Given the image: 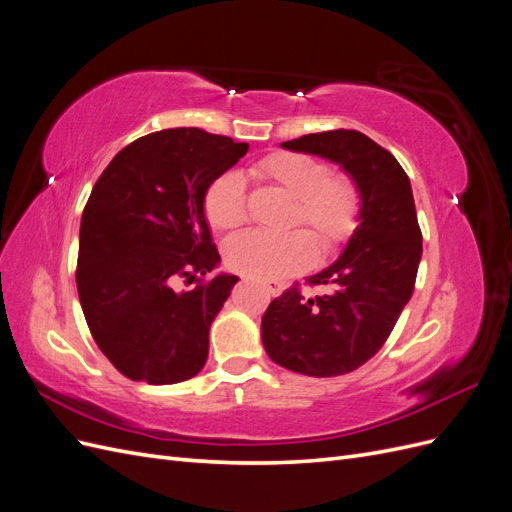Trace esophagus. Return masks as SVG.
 <instances>
[{"label":"esophagus","instance_id":"esophagus-1","mask_svg":"<svg viewBox=\"0 0 512 512\" xmlns=\"http://www.w3.org/2000/svg\"><path fill=\"white\" fill-rule=\"evenodd\" d=\"M282 290H284V286L280 282H269L267 284V292L271 294V297H280Z\"/></svg>","mask_w":512,"mask_h":512}]
</instances>
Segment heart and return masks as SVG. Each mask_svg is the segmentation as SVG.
<instances>
[{
  "label": "heart",
  "mask_w": 512,
  "mask_h": 512,
  "mask_svg": "<svg viewBox=\"0 0 512 512\" xmlns=\"http://www.w3.org/2000/svg\"><path fill=\"white\" fill-rule=\"evenodd\" d=\"M258 179L280 185L294 200L290 226L305 224L324 254L339 250L361 222L363 198L348 175H331V168L307 153L277 151L254 164ZM205 215L213 228H237L247 218L245 183L237 170H226L205 194ZM316 245L303 230L275 235L245 230L224 245L226 265L252 280H280L312 265Z\"/></svg>",
  "instance_id": "heart-1"
}]
</instances>
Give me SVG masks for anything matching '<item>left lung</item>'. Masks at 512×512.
Segmentation results:
<instances>
[{"instance_id": "left-lung-1", "label": "left lung", "mask_w": 512, "mask_h": 512, "mask_svg": "<svg viewBox=\"0 0 512 512\" xmlns=\"http://www.w3.org/2000/svg\"><path fill=\"white\" fill-rule=\"evenodd\" d=\"M284 149L314 153L342 166L359 185L361 222L331 267L307 277L324 294L284 290L262 316V344L271 361L314 378L359 369L389 339L410 301L423 235L406 170L356 130L305 134Z\"/></svg>"}]
</instances>
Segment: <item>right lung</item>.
Wrapping results in <instances>:
<instances>
[{"label": "right lung", "instance_id": "right-lung-1", "mask_svg": "<svg viewBox=\"0 0 512 512\" xmlns=\"http://www.w3.org/2000/svg\"><path fill=\"white\" fill-rule=\"evenodd\" d=\"M247 143L198 128L151 132L104 168L85 205L76 288L91 337L123 376L194 378L209 329L237 275H211L220 254L205 220L209 185ZM177 279L197 288L174 292Z\"/></svg>", "mask_w": 512, "mask_h": 512}]
</instances>
